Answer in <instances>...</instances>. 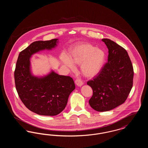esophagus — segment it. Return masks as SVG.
Masks as SVG:
<instances>
[{
  "label": "esophagus",
  "mask_w": 148,
  "mask_h": 148,
  "mask_svg": "<svg viewBox=\"0 0 148 148\" xmlns=\"http://www.w3.org/2000/svg\"><path fill=\"white\" fill-rule=\"evenodd\" d=\"M75 83L78 86H81L83 85V81L80 79H79V78H77L75 80Z\"/></svg>",
  "instance_id": "obj_1"
}]
</instances>
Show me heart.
Wrapping results in <instances>:
<instances>
[{
    "label": "heart",
    "mask_w": 148,
    "mask_h": 148,
    "mask_svg": "<svg viewBox=\"0 0 148 148\" xmlns=\"http://www.w3.org/2000/svg\"><path fill=\"white\" fill-rule=\"evenodd\" d=\"M66 66L74 70L73 64L80 65V69L85 77L92 78L98 75L106 62V54L103 50L97 48L89 42L77 44L71 51L69 58L61 57Z\"/></svg>",
    "instance_id": "1"
}]
</instances>
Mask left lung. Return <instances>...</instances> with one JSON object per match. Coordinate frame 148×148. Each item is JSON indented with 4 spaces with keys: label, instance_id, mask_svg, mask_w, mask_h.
<instances>
[{
    "label": "left lung",
    "instance_id": "obj_1",
    "mask_svg": "<svg viewBox=\"0 0 148 148\" xmlns=\"http://www.w3.org/2000/svg\"><path fill=\"white\" fill-rule=\"evenodd\" d=\"M102 41L108 49V62L102 70L87 84L92 89L89 100L98 112H106L123 104L133 84L134 70L127 50L109 39Z\"/></svg>",
    "mask_w": 148,
    "mask_h": 148
}]
</instances>
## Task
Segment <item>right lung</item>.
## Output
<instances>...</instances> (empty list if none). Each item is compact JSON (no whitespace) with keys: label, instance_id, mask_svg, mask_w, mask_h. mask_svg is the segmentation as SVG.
Instances as JSON below:
<instances>
[{"label":"right lung","instance_id":"1","mask_svg":"<svg viewBox=\"0 0 148 148\" xmlns=\"http://www.w3.org/2000/svg\"><path fill=\"white\" fill-rule=\"evenodd\" d=\"M57 39L36 41L19 53L14 71L15 84L21 101L29 110L41 115L54 116L61 113L75 88L73 79L51 71L42 77H34L30 71V58L40 50L51 49Z\"/></svg>","mask_w":148,"mask_h":148}]
</instances>
